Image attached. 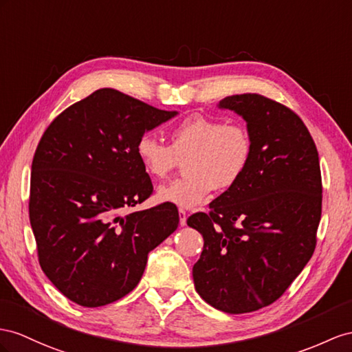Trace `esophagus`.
<instances>
[{"instance_id": "1", "label": "esophagus", "mask_w": 352, "mask_h": 352, "mask_svg": "<svg viewBox=\"0 0 352 352\" xmlns=\"http://www.w3.org/2000/svg\"><path fill=\"white\" fill-rule=\"evenodd\" d=\"M178 215H179V226H186L187 221V214L184 210H178Z\"/></svg>"}]
</instances>
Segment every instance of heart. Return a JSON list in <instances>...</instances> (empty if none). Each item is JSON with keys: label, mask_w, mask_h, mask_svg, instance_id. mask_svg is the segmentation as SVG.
Segmentation results:
<instances>
[{"label": "heart", "mask_w": 352, "mask_h": 352, "mask_svg": "<svg viewBox=\"0 0 352 352\" xmlns=\"http://www.w3.org/2000/svg\"><path fill=\"white\" fill-rule=\"evenodd\" d=\"M135 156L153 179L166 178L186 160V177L159 187L156 199L193 210L206 202L212 188L223 192L238 183L251 157V140L239 124L196 116L170 131L169 146L150 133L142 135Z\"/></svg>", "instance_id": "heart-1"}]
</instances>
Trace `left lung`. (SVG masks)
Here are the masks:
<instances>
[{"label": "left lung", "mask_w": 352, "mask_h": 352, "mask_svg": "<svg viewBox=\"0 0 352 352\" xmlns=\"http://www.w3.org/2000/svg\"><path fill=\"white\" fill-rule=\"evenodd\" d=\"M247 122L251 157L238 183L187 224L204 236L196 292L215 309L245 314L284 294L314 254L321 219L318 151L300 117L257 94L217 105Z\"/></svg>", "instance_id": "8db88e82"}]
</instances>
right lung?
Wrapping results in <instances>:
<instances>
[{
  "mask_svg": "<svg viewBox=\"0 0 352 352\" xmlns=\"http://www.w3.org/2000/svg\"><path fill=\"white\" fill-rule=\"evenodd\" d=\"M177 114L104 87L44 132L32 160L30 221L43 272L69 300L96 308L122 299L140 283L150 251L178 228L170 204L122 215L153 192L137 141Z\"/></svg>",
  "mask_w": 352,
  "mask_h": 352,
  "instance_id": "right-lung-1",
  "label": "right lung"
}]
</instances>
